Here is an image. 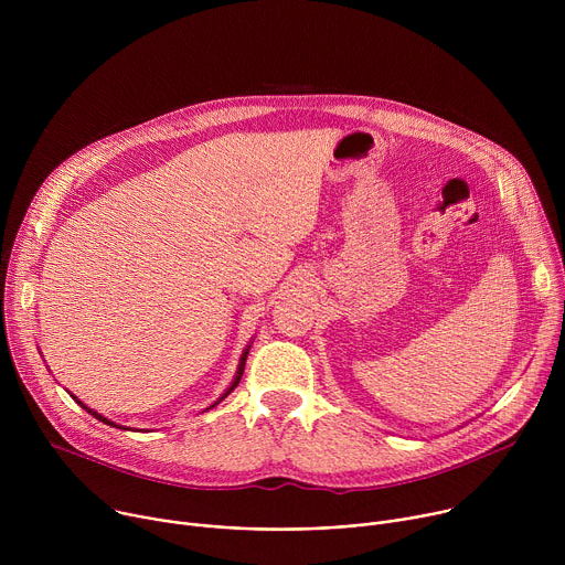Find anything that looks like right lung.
Listing matches in <instances>:
<instances>
[{
    "label": "right lung",
    "mask_w": 565,
    "mask_h": 565,
    "mask_svg": "<svg viewBox=\"0 0 565 565\" xmlns=\"http://www.w3.org/2000/svg\"><path fill=\"white\" fill-rule=\"evenodd\" d=\"M248 351H250V347H248V349H246V351H244V355H241V362H238V369H236V375H234V380H232V384H230V388H227V391H225V393H223V395H221V397H218V402H221V399H223V397H225V395H230V393H232V391H234V386H236V384H238V382H241V375H244V366H246V358H248ZM73 399H75V402H77V405H79V407H85V405H83V402H79V399H77V397H75V395H73ZM218 402H214V405H218ZM214 405H212V407H214ZM85 409H87V412H89V414H92V416H94V418H98V420H100V423H105V425H111V427H118V425H116V423H111V420H107V418H105V416H100V414H98V412H94V409H89V407H85ZM118 429H125V427H118Z\"/></svg>",
    "instance_id": "right-lung-1"
}]
</instances>
